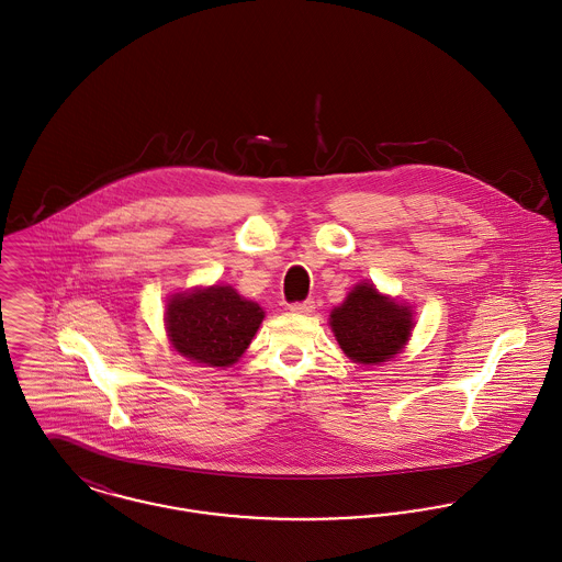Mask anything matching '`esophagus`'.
<instances>
[{
    "label": "esophagus",
    "mask_w": 562,
    "mask_h": 562,
    "mask_svg": "<svg viewBox=\"0 0 562 562\" xmlns=\"http://www.w3.org/2000/svg\"><path fill=\"white\" fill-rule=\"evenodd\" d=\"M314 310H316L314 301H296L290 305V312H294V314H312Z\"/></svg>",
    "instance_id": "esophagus-1"
}]
</instances>
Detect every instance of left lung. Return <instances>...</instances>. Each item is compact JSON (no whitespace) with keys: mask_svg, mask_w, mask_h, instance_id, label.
<instances>
[{"mask_svg":"<svg viewBox=\"0 0 562 562\" xmlns=\"http://www.w3.org/2000/svg\"><path fill=\"white\" fill-rule=\"evenodd\" d=\"M412 312L371 283H360L347 301L331 312V329L340 349L358 364L390 362L412 336Z\"/></svg>","mask_w":562,"mask_h":562,"instance_id":"obj_1","label":"left lung"}]
</instances>
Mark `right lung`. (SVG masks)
I'll return each instance as SVG.
<instances>
[{
    "label": "right lung",
    "mask_w": 562,
    "mask_h": 562,
    "mask_svg": "<svg viewBox=\"0 0 562 562\" xmlns=\"http://www.w3.org/2000/svg\"><path fill=\"white\" fill-rule=\"evenodd\" d=\"M263 310L228 285L177 294L168 303V334L179 353L206 367H231L248 349Z\"/></svg>",
    "instance_id": "right-lung-1"
}]
</instances>
